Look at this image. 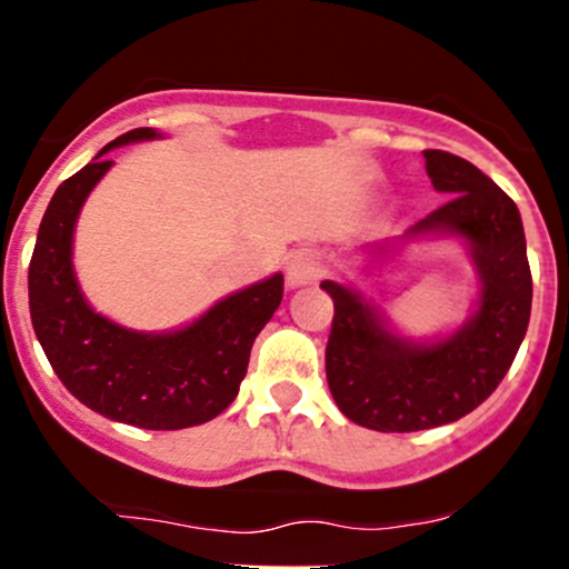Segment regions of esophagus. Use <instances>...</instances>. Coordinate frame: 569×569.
I'll return each instance as SVG.
<instances>
[{
    "label": "esophagus",
    "mask_w": 569,
    "mask_h": 569,
    "mask_svg": "<svg viewBox=\"0 0 569 569\" xmlns=\"http://www.w3.org/2000/svg\"><path fill=\"white\" fill-rule=\"evenodd\" d=\"M321 278V262L312 251H297L286 262V283L289 289H302V286L316 283Z\"/></svg>",
    "instance_id": "obj_1"
}]
</instances>
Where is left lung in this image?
Wrapping results in <instances>:
<instances>
[{"instance_id": "1", "label": "left lung", "mask_w": 569, "mask_h": 569, "mask_svg": "<svg viewBox=\"0 0 569 569\" xmlns=\"http://www.w3.org/2000/svg\"><path fill=\"white\" fill-rule=\"evenodd\" d=\"M422 154L433 189L449 200L398 243L436 234L466 243L479 276L471 318L449 335L417 342L396 331L358 289L337 280L321 283L335 299L326 345L331 396L348 420L382 433L447 426L487 401L511 369L532 310V276L516 202L468 160L441 149ZM382 251L388 248L377 253Z\"/></svg>"}]
</instances>
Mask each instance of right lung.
Instances as JSON below:
<instances>
[{"mask_svg":"<svg viewBox=\"0 0 569 569\" xmlns=\"http://www.w3.org/2000/svg\"><path fill=\"white\" fill-rule=\"evenodd\" d=\"M162 139L136 128L101 149L56 189L29 264L34 335L58 380L88 409L126 426L179 430L202 426L238 396L259 331L283 299V276L251 283L173 331H136L90 307L77 280L74 227L117 147Z\"/></svg>","mask_w":569,"mask_h":569,"instance_id":"right-lung-1","label":"right lung"}]
</instances>
